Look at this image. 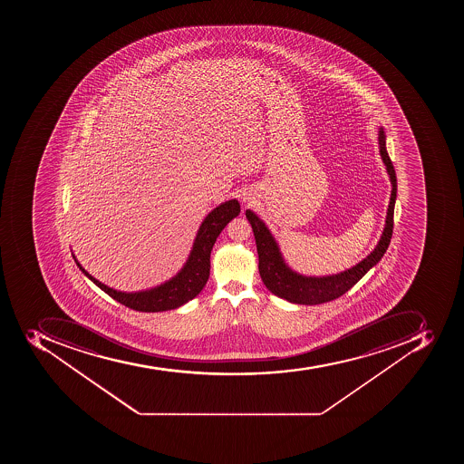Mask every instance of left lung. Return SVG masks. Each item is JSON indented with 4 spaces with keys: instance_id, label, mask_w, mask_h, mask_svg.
Here are the masks:
<instances>
[{
    "instance_id": "left-lung-1",
    "label": "left lung",
    "mask_w": 464,
    "mask_h": 464,
    "mask_svg": "<svg viewBox=\"0 0 464 464\" xmlns=\"http://www.w3.org/2000/svg\"><path fill=\"white\" fill-rule=\"evenodd\" d=\"M379 150L382 160L386 165L387 174L391 177L392 194L391 203L387 208L386 225L383 234L377 242L376 248L370 252L357 266H351L343 273L324 276V277H307L293 271L285 258L281 256L278 244L271 235L266 223L259 219L252 210H246V219L251 223L254 237H256V251H258V270L261 280L273 295H278L287 302L297 304H321L338 299L343 293H347L355 283L364 277L365 273L379 263L384 252L391 244L393 234V213L396 203V172L386 150V135L383 128H379Z\"/></svg>"
}]
</instances>
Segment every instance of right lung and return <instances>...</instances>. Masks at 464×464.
I'll return each mask as SVG.
<instances>
[{"label": "right lung", "mask_w": 464, "mask_h": 464, "mask_svg": "<svg viewBox=\"0 0 464 464\" xmlns=\"http://www.w3.org/2000/svg\"><path fill=\"white\" fill-rule=\"evenodd\" d=\"M241 213V206L237 198L225 201L222 205L213 208L206 216L198 227V235L194 239L190 256L184 264L183 268L171 280L165 281L164 285L143 290V292L126 293L119 292L109 285H102V281L92 277V274L82 268L78 259L73 256L80 270L87 276L95 285H99L102 292L107 293L124 306L130 307L138 312H164L183 306L187 302L194 299L203 290L210 274V252L213 245L225 229L230 220Z\"/></svg>", "instance_id": "add662e5"}]
</instances>
